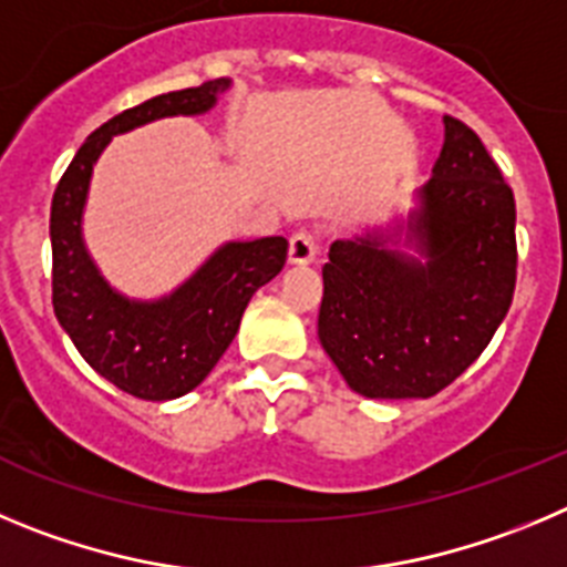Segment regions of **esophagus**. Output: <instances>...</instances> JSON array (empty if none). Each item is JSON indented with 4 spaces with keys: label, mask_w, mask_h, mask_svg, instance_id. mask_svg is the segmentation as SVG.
<instances>
[{
    "label": "esophagus",
    "mask_w": 567,
    "mask_h": 567,
    "mask_svg": "<svg viewBox=\"0 0 567 567\" xmlns=\"http://www.w3.org/2000/svg\"><path fill=\"white\" fill-rule=\"evenodd\" d=\"M290 262H313L316 254H319V237H316L313 231H308V228H302V231H296L293 237H290Z\"/></svg>",
    "instance_id": "34e87169"
}]
</instances>
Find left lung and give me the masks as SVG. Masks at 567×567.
<instances>
[{
    "instance_id": "left-lung-1",
    "label": "left lung",
    "mask_w": 567,
    "mask_h": 567,
    "mask_svg": "<svg viewBox=\"0 0 567 567\" xmlns=\"http://www.w3.org/2000/svg\"><path fill=\"white\" fill-rule=\"evenodd\" d=\"M435 175L410 217L423 259L384 234L336 239L321 268L319 341L367 398H432L486 350L517 285L512 186L472 126L446 115Z\"/></svg>"
}]
</instances>
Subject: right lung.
Instances as JSON below:
<instances>
[{
    "instance_id": "right-lung-1",
    "label": "right lung",
    "mask_w": 567,
    "mask_h": 567,
    "mask_svg": "<svg viewBox=\"0 0 567 567\" xmlns=\"http://www.w3.org/2000/svg\"><path fill=\"white\" fill-rule=\"evenodd\" d=\"M226 86V79L206 81L124 110L86 137L53 192L55 319L86 364L118 390L144 401L181 398L206 379L237 336L254 290L282 271L288 239L228 243L172 296L157 302H130L101 279L81 239L86 186L93 163L112 135L166 115L206 112Z\"/></svg>"
}]
</instances>
